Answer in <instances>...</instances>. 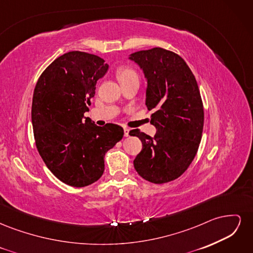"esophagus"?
Returning a JSON list of instances; mask_svg holds the SVG:
<instances>
[{
	"label": "esophagus",
	"mask_w": 253,
	"mask_h": 253,
	"mask_svg": "<svg viewBox=\"0 0 253 253\" xmlns=\"http://www.w3.org/2000/svg\"><path fill=\"white\" fill-rule=\"evenodd\" d=\"M128 132H129L128 128H125V136H126V137L128 136Z\"/></svg>",
	"instance_id": "34e87169"
}]
</instances>
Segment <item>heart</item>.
Segmentation results:
<instances>
[{"mask_svg": "<svg viewBox=\"0 0 253 253\" xmlns=\"http://www.w3.org/2000/svg\"><path fill=\"white\" fill-rule=\"evenodd\" d=\"M116 76L118 80L120 81L121 84H125L129 81H135L138 80L139 81V76L138 73H137L133 67L131 66H121L118 68V71L116 73Z\"/></svg>", "mask_w": 253, "mask_h": 253, "instance_id": "heart-1", "label": "heart"}]
</instances>
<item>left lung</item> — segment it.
<instances>
[{"instance_id":"1","label":"left lung","mask_w":253,"mask_h":253,"mask_svg":"<svg viewBox=\"0 0 253 253\" xmlns=\"http://www.w3.org/2000/svg\"><path fill=\"white\" fill-rule=\"evenodd\" d=\"M148 79L145 105L157 128L154 137L132 129L142 142L134 167L153 183L172 181L185 172L200 147L204 127V105L193 73L180 56L154 47L132 53Z\"/></svg>"}]
</instances>
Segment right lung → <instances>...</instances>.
<instances>
[{
  "instance_id": "1",
  "label": "right lung",
  "mask_w": 253,
  "mask_h": 253,
  "mask_svg": "<svg viewBox=\"0 0 253 253\" xmlns=\"http://www.w3.org/2000/svg\"><path fill=\"white\" fill-rule=\"evenodd\" d=\"M108 68L96 55L70 51L52 61L36 84V147L50 172L68 186L85 187L100 178L105 153L124 137L117 125L98 126L88 117L84 120L97 81Z\"/></svg>"
}]
</instances>
